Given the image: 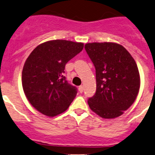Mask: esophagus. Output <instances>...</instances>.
<instances>
[{
    "label": "esophagus",
    "instance_id": "esophagus-1",
    "mask_svg": "<svg viewBox=\"0 0 155 155\" xmlns=\"http://www.w3.org/2000/svg\"><path fill=\"white\" fill-rule=\"evenodd\" d=\"M78 90H79L80 93H83V91H84V86L83 85H81L79 87H78Z\"/></svg>",
    "mask_w": 155,
    "mask_h": 155
}]
</instances>
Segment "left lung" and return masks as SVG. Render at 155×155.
<instances>
[{"instance_id": "obj_1", "label": "left lung", "mask_w": 155, "mask_h": 155, "mask_svg": "<svg viewBox=\"0 0 155 155\" xmlns=\"http://www.w3.org/2000/svg\"><path fill=\"white\" fill-rule=\"evenodd\" d=\"M84 48L96 68V91L88 99L90 109L102 118L119 117L134 102L140 87L134 59L116 43H88Z\"/></svg>"}]
</instances>
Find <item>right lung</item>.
I'll return each instance as SVG.
<instances>
[{
  "mask_svg": "<svg viewBox=\"0 0 155 155\" xmlns=\"http://www.w3.org/2000/svg\"><path fill=\"white\" fill-rule=\"evenodd\" d=\"M83 48V43L53 40L38 45L27 58L22 73V88L39 112L54 117L68 109L78 90L65 79V65Z\"/></svg>",
  "mask_w": 155,
  "mask_h": 155,
  "instance_id": "add662e5",
  "label": "right lung"
}]
</instances>
